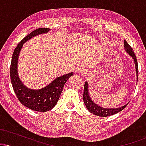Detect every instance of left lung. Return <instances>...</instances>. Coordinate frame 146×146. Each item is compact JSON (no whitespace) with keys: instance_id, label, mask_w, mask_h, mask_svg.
Instances as JSON below:
<instances>
[{"instance_id":"1","label":"left lung","mask_w":146,"mask_h":146,"mask_svg":"<svg viewBox=\"0 0 146 146\" xmlns=\"http://www.w3.org/2000/svg\"><path fill=\"white\" fill-rule=\"evenodd\" d=\"M124 43V49L125 51L132 57V59L134 60V62L135 64V68H136V73H137V82L138 80V64H137V57L135 56V53H134L133 50L131 46L129 45L127 42L124 40L123 42ZM83 100L84 102V104L86 106V108L89 112L91 113H93V115H97L99 117H108L110 116V115H115L119 112L121 111L122 110H123L125 107L127 106L128 104L123 106L122 107L117 108H102V107L96 104H95L93 102V100H91L90 97L89 95V91H88V82H86L84 84V95H83Z\"/></svg>"}]
</instances>
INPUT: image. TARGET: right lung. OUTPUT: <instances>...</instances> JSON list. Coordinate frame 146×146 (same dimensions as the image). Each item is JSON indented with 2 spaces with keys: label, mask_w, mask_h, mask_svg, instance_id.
<instances>
[{
  "label": "right lung",
  "mask_w": 146,
  "mask_h": 146,
  "mask_svg": "<svg viewBox=\"0 0 146 146\" xmlns=\"http://www.w3.org/2000/svg\"><path fill=\"white\" fill-rule=\"evenodd\" d=\"M49 30L48 28H39L23 38L14 49L10 66L11 82L18 100L29 109L38 112H46L56 106L62 92L64 84L73 75L71 72L57 78L44 88L38 90L27 88L20 80L18 74V60L23 44L38 35L48 33Z\"/></svg>",
  "instance_id": "obj_1"
}]
</instances>
